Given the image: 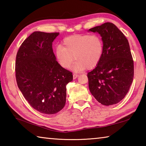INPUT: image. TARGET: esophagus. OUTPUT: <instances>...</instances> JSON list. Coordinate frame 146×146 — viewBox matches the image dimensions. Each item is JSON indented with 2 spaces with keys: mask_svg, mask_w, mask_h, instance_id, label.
Returning <instances> with one entry per match:
<instances>
[{
  "mask_svg": "<svg viewBox=\"0 0 146 146\" xmlns=\"http://www.w3.org/2000/svg\"><path fill=\"white\" fill-rule=\"evenodd\" d=\"M73 79H76V78L78 77V75H77V74H73Z\"/></svg>",
  "mask_w": 146,
  "mask_h": 146,
  "instance_id": "obj_1",
  "label": "esophagus"
}]
</instances>
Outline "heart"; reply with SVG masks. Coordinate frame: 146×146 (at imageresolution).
Returning <instances> with one entry per match:
<instances>
[{
  "label": "heart",
  "mask_w": 146,
  "mask_h": 146,
  "mask_svg": "<svg viewBox=\"0 0 146 146\" xmlns=\"http://www.w3.org/2000/svg\"><path fill=\"white\" fill-rule=\"evenodd\" d=\"M104 51V42L98 35H74L64 38L62 47L56 49L55 56L64 69L70 68L75 57L76 61L72 70L80 72L95 68L102 58Z\"/></svg>",
  "instance_id": "heart-1"
}]
</instances>
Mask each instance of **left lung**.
Masks as SVG:
<instances>
[{
    "instance_id": "left-lung-1",
    "label": "left lung",
    "mask_w": 146,
    "mask_h": 146,
    "mask_svg": "<svg viewBox=\"0 0 146 146\" xmlns=\"http://www.w3.org/2000/svg\"><path fill=\"white\" fill-rule=\"evenodd\" d=\"M88 31L99 34L104 45L99 64L88 73L90 91L102 105L116 104L127 95L134 76L129 42L122 32L111 23Z\"/></svg>"
}]
</instances>
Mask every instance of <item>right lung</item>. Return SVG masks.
I'll list each match as a JSON object with an SVG mask.
<instances>
[{
    "instance_id": "obj_1",
    "label": "right lung",
    "mask_w": 146,
    "mask_h": 146,
    "mask_svg": "<svg viewBox=\"0 0 146 146\" xmlns=\"http://www.w3.org/2000/svg\"><path fill=\"white\" fill-rule=\"evenodd\" d=\"M58 33L35 31L19 49L16 56L17 83L32 108L53 115L62 110L66 102V85L72 73L62 68L53 53V42Z\"/></svg>"
}]
</instances>
